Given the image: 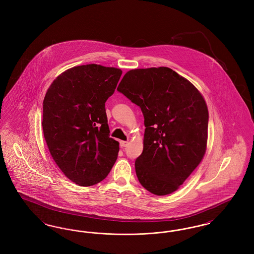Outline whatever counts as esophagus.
Masks as SVG:
<instances>
[{"instance_id": "obj_1", "label": "esophagus", "mask_w": 254, "mask_h": 254, "mask_svg": "<svg viewBox=\"0 0 254 254\" xmlns=\"http://www.w3.org/2000/svg\"><path fill=\"white\" fill-rule=\"evenodd\" d=\"M120 145H121V147H127L128 145V142H127V141H120Z\"/></svg>"}]
</instances>
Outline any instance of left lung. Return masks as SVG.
Returning <instances> with one entry per match:
<instances>
[{
    "instance_id": "1",
    "label": "left lung",
    "mask_w": 254,
    "mask_h": 254,
    "mask_svg": "<svg viewBox=\"0 0 254 254\" xmlns=\"http://www.w3.org/2000/svg\"><path fill=\"white\" fill-rule=\"evenodd\" d=\"M117 90L140 107L145 119L144 148L135 161L140 184L155 195L175 191L205 155L208 110L204 98L165 66L132 69Z\"/></svg>"
}]
</instances>
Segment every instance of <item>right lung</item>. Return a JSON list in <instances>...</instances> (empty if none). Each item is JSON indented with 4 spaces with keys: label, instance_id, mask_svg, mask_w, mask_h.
<instances>
[{
    "label": "right lung",
    "instance_id": "right-lung-1",
    "mask_svg": "<svg viewBox=\"0 0 254 254\" xmlns=\"http://www.w3.org/2000/svg\"><path fill=\"white\" fill-rule=\"evenodd\" d=\"M122 70L100 64L72 67L58 76L44 99L43 131L64 174L89 187L103 181L116 162L119 143L109 137L106 102Z\"/></svg>",
    "mask_w": 254,
    "mask_h": 254
}]
</instances>
